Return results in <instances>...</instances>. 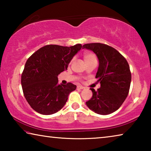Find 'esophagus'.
<instances>
[{"label": "esophagus", "mask_w": 151, "mask_h": 151, "mask_svg": "<svg viewBox=\"0 0 151 151\" xmlns=\"http://www.w3.org/2000/svg\"><path fill=\"white\" fill-rule=\"evenodd\" d=\"M84 88H85V87L83 86H81V85L77 86V89H80V90H82V89H84Z\"/></svg>", "instance_id": "obj_1"}]
</instances>
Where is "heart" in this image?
Masks as SVG:
<instances>
[{"label":"heart","instance_id":"1","mask_svg":"<svg viewBox=\"0 0 151 151\" xmlns=\"http://www.w3.org/2000/svg\"><path fill=\"white\" fill-rule=\"evenodd\" d=\"M83 58L86 63L92 60H96V55L92 52H89V51H86L83 53ZM70 63H72V60L70 61Z\"/></svg>","mask_w":151,"mask_h":151}]
</instances>
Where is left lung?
<instances>
[{
  "label": "left lung",
  "instance_id": "1",
  "mask_svg": "<svg viewBox=\"0 0 151 151\" xmlns=\"http://www.w3.org/2000/svg\"><path fill=\"white\" fill-rule=\"evenodd\" d=\"M83 48L93 50L99 60L96 78L101 87L86 102L89 109L99 114H109L118 110L129 94L131 82L130 67L123 56L113 47L102 43H88Z\"/></svg>",
  "mask_w": 151,
  "mask_h": 151
}]
</instances>
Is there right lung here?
I'll return each instance as SVG.
<instances>
[{
  "label": "right lung",
  "mask_w": 151,
  "mask_h": 151,
  "mask_svg": "<svg viewBox=\"0 0 151 151\" xmlns=\"http://www.w3.org/2000/svg\"><path fill=\"white\" fill-rule=\"evenodd\" d=\"M81 47V44L69 47L48 45L28 58L21 75V85L25 99L36 112L48 115L65 106L76 86L71 83L58 85V75L67 69Z\"/></svg>",
  "instance_id": "1"
}]
</instances>
